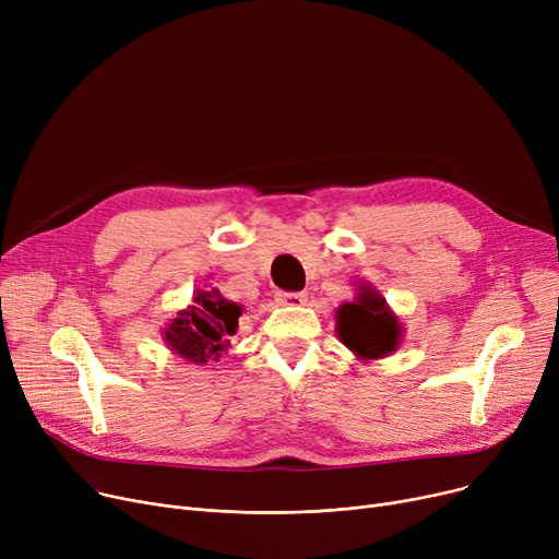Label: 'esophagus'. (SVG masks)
<instances>
[{
    "label": "esophagus",
    "instance_id": "obj_1",
    "mask_svg": "<svg viewBox=\"0 0 559 559\" xmlns=\"http://www.w3.org/2000/svg\"><path fill=\"white\" fill-rule=\"evenodd\" d=\"M276 301L281 306H304L308 301V297L304 295V292H278Z\"/></svg>",
    "mask_w": 559,
    "mask_h": 559
}]
</instances>
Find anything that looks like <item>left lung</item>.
<instances>
[{"instance_id":"1","label":"left lung","mask_w":559,"mask_h":559,"mask_svg":"<svg viewBox=\"0 0 559 559\" xmlns=\"http://www.w3.org/2000/svg\"><path fill=\"white\" fill-rule=\"evenodd\" d=\"M337 335L360 360H378L396 350L403 326L388 308L385 297L362 283L358 297L337 308Z\"/></svg>"}]
</instances>
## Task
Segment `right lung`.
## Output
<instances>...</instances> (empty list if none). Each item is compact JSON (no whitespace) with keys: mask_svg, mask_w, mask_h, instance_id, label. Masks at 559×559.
<instances>
[{"mask_svg":"<svg viewBox=\"0 0 559 559\" xmlns=\"http://www.w3.org/2000/svg\"><path fill=\"white\" fill-rule=\"evenodd\" d=\"M240 314L242 306L224 299L219 289H197L192 306L169 321L163 337L169 350L192 365L217 362L238 331Z\"/></svg>","mask_w":559,"mask_h":559,"instance_id":"obj_1","label":"right lung"}]
</instances>
